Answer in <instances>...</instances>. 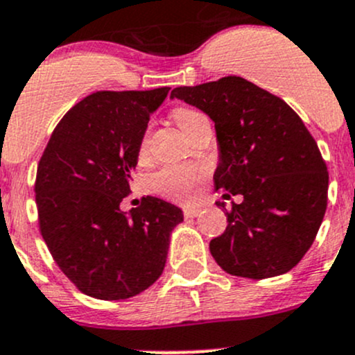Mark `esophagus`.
I'll list each match as a JSON object with an SVG mask.
<instances>
[{"label":"esophagus","instance_id":"34e87169","mask_svg":"<svg viewBox=\"0 0 355 355\" xmlns=\"http://www.w3.org/2000/svg\"><path fill=\"white\" fill-rule=\"evenodd\" d=\"M200 214V207L196 206H185L184 207V216L185 218H196Z\"/></svg>","mask_w":355,"mask_h":355}]
</instances>
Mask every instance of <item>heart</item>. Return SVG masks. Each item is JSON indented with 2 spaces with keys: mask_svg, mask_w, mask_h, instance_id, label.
Returning a JSON list of instances; mask_svg holds the SVG:
<instances>
[{
  "mask_svg": "<svg viewBox=\"0 0 355 355\" xmlns=\"http://www.w3.org/2000/svg\"><path fill=\"white\" fill-rule=\"evenodd\" d=\"M204 114L199 113L198 110L187 108V106H178L173 110V120L175 123L180 127V130L185 135L192 130L196 123L202 118ZM146 148H148V132L144 134L141 141V155H144ZM206 175L204 168L198 166H170L161 170L159 173L155 175L153 178V189L157 194L164 196L175 200H185L191 199L196 192V185L202 180Z\"/></svg>",
  "mask_w": 355,
  "mask_h": 355,
  "instance_id": "obj_1",
  "label": "heart"
}]
</instances>
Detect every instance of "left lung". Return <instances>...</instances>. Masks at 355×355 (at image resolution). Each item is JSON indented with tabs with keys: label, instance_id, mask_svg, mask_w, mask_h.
<instances>
[{
	"label": "left lung",
	"instance_id": "left-lung-1",
	"mask_svg": "<svg viewBox=\"0 0 355 355\" xmlns=\"http://www.w3.org/2000/svg\"><path fill=\"white\" fill-rule=\"evenodd\" d=\"M171 98L209 114L220 146L216 191L242 198L227 211V230L209 242L214 261L252 280L287 273L327 211L328 170L313 135L284 99L235 75L175 87Z\"/></svg>",
	"mask_w": 355,
	"mask_h": 355
}]
</instances>
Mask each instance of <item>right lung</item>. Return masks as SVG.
I'll list each match as a JSON object with an SVG mask.
<instances>
[{
	"label": "right lung",
	"instance_id": "add662e5",
	"mask_svg": "<svg viewBox=\"0 0 355 355\" xmlns=\"http://www.w3.org/2000/svg\"><path fill=\"white\" fill-rule=\"evenodd\" d=\"M168 91L87 96L60 120L39 159V230L60 270L89 297L120 300L151 287L184 220L180 207L153 196L130 214L120 209L149 116Z\"/></svg>",
	"mask_w": 355,
	"mask_h": 355
}]
</instances>
